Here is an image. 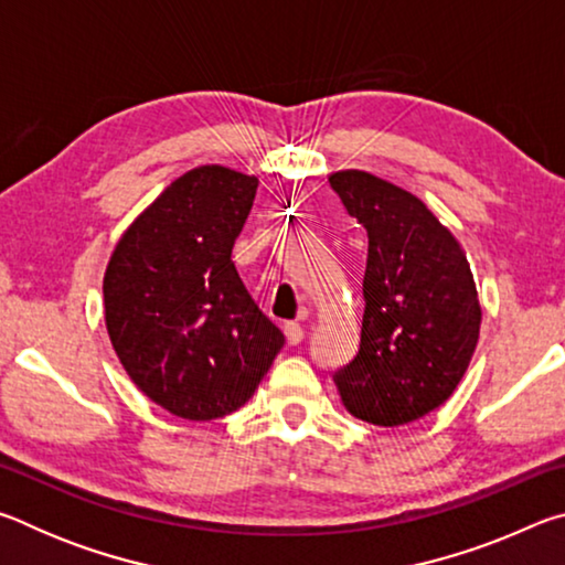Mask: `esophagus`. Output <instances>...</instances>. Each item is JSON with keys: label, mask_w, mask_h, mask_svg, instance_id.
Returning <instances> with one entry per match:
<instances>
[{"label": "esophagus", "mask_w": 565, "mask_h": 565, "mask_svg": "<svg viewBox=\"0 0 565 565\" xmlns=\"http://www.w3.org/2000/svg\"><path fill=\"white\" fill-rule=\"evenodd\" d=\"M284 333H286V341L291 343V347H296V343H301L303 341V329L299 327V323H286L284 327Z\"/></svg>", "instance_id": "esophagus-1"}]
</instances>
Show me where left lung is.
<instances>
[{
  "label": "left lung",
  "mask_w": 565,
  "mask_h": 565,
  "mask_svg": "<svg viewBox=\"0 0 565 565\" xmlns=\"http://www.w3.org/2000/svg\"><path fill=\"white\" fill-rule=\"evenodd\" d=\"M331 189L369 238L359 353L333 374L351 416L404 426L454 394L481 331L471 264L418 196L361 169Z\"/></svg>",
  "instance_id": "1"
}]
</instances>
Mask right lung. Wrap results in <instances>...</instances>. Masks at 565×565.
I'll return each instance as SVG.
<instances>
[{
	"label": "right lung",
	"instance_id": "right-lung-1",
	"mask_svg": "<svg viewBox=\"0 0 565 565\" xmlns=\"http://www.w3.org/2000/svg\"><path fill=\"white\" fill-rule=\"evenodd\" d=\"M256 186L259 177L222 164L186 171L134 218L107 264L111 347L141 394L179 418L234 414L284 347L232 262Z\"/></svg>",
	"mask_w": 565,
	"mask_h": 565
}]
</instances>
